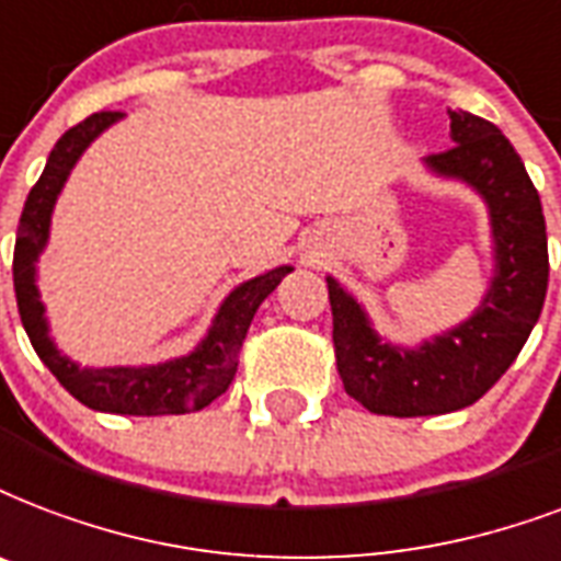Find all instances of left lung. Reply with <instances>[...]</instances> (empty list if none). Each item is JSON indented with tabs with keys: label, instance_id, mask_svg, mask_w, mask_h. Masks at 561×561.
<instances>
[{
	"label": "left lung",
	"instance_id": "8db88e82",
	"mask_svg": "<svg viewBox=\"0 0 561 561\" xmlns=\"http://www.w3.org/2000/svg\"><path fill=\"white\" fill-rule=\"evenodd\" d=\"M450 138L456 147L426 156L423 167L468 185L489 208L494 276L473 314L403 347L379 335L365 306L327 276L337 374L374 414L423 417L477 403L518 358L545 306L547 229L527 167L494 123L468 111H450Z\"/></svg>",
	"mask_w": 561,
	"mask_h": 561
}]
</instances>
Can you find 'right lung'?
Wrapping results in <instances>:
<instances>
[{"label": "right lung", "mask_w": 561, "mask_h": 561, "mask_svg": "<svg viewBox=\"0 0 561 561\" xmlns=\"http://www.w3.org/2000/svg\"><path fill=\"white\" fill-rule=\"evenodd\" d=\"M123 119L119 111H100L81 119L79 126L64 131L55 144L46 167H43L37 185L25 199L20 229H16L14 247V290L16 309L23 318L25 335L32 341L34 353L58 382L70 391L79 403L96 412L111 414H185L199 412L217 397L226 394L238 370V353L250 329L255 311L264 299L271 297L276 285L288 276L294 267L282 264L273 271L241 282L229 290V297L220 302L211 327L191 353L179 358H167L158 365H114V367H81L58 350L49 335L46 306L37 290V259L49 243V226L58 196H61L72 167L81 152L100 138L105 128Z\"/></svg>", "instance_id": "add662e5"}]
</instances>
